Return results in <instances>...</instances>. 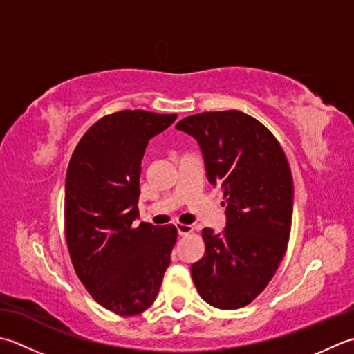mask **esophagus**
<instances>
[{
    "mask_svg": "<svg viewBox=\"0 0 354 354\" xmlns=\"http://www.w3.org/2000/svg\"><path fill=\"white\" fill-rule=\"evenodd\" d=\"M175 227H176L179 236H187V234H190V233L193 232V227H192V225H187V224L176 223Z\"/></svg>",
    "mask_w": 354,
    "mask_h": 354,
    "instance_id": "esophagus-1",
    "label": "esophagus"
}]
</instances>
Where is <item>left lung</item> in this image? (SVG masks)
<instances>
[{"mask_svg":"<svg viewBox=\"0 0 354 354\" xmlns=\"http://www.w3.org/2000/svg\"><path fill=\"white\" fill-rule=\"evenodd\" d=\"M176 129L198 141L207 179L224 189L225 228L203 230L205 253L192 266L193 282L213 307H245L287 250L295 198L287 158L259 121L238 110L187 116Z\"/></svg>","mask_w":354,"mask_h":354,"instance_id":"1","label":"left lung"}]
</instances>
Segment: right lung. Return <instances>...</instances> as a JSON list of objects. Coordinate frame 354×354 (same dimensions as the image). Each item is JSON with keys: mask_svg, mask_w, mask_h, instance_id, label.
I'll return each mask as SVG.
<instances>
[{"mask_svg": "<svg viewBox=\"0 0 354 354\" xmlns=\"http://www.w3.org/2000/svg\"><path fill=\"white\" fill-rule=\"evenodd\" d=\"M178 115L122 110L76 145L66 175V238L75 272L104 308L138 315L156 299L176 242L175 225L141 223V161Z\"/></svg>", "mask_w": 354, "mask_h": 354, "instance_id": "add662e5", "label": "right lung"}]
</instances>
